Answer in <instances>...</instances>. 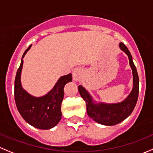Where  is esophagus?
Masks as SVG:
<instances>
[{
    "label": "esophagus",
    "mask_w": 153,
    "mask_h": 153,
    "mask_svg": "<svg viewBox=\"0 0 153 153\" xmlns=\"http://www.w3.org/2000/svg\"><path fill=\"white\" fill-rule=\"evenodd\" d=\"M84 75V71L83 69H81L80 68H75V70L72 72V78H73V81H80Z\"/></svg>",
    "instance_id": "obj_1"
}]
</instances>
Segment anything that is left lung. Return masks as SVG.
I'll list each match as a JSON object with an SVG mask.
<instances>
[{"instance_id":"1","label":"left lung","mask_w":153,"mask_h":153,"mask_svg":"<svg viewBox=\"0 0 153 153\" xmlns=\"http://www.w3.org/2000/svg\"><path fill=\"white\" fill-rule=\"evenodd\" d=\"M119 48L128 56L133 74V88L123 101L116 103L97 102L94 100L89 92L83 86H78V91L86 102L88 115L96 122L106 126L115 125L128 118L134 109L139 94V77L133 62L132 56L123 43H120Z\"/></svg>"}]
</instances>
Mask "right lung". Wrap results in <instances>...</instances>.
<instances>
[{
  "mask_svg": "<svg viewBox=\"0 0 153 153\" xmlns=\"http://www.w3.org/2000/svg\"><path fill=\"white\" fill-rule=\"evenodd\" d=\"M31 45L24 52L21 63L15 78L14 96L17 109L25 122L31 126L41 130H48L55 127L62 118L61 104L64 97V87L72 81V74L61 76L53 88L42 97H34L22 88L21 73L23 58Z\"/></svg>",
  "mask_w": 153,
  "mask_h": 153,
  "instance_id": "add662e5",
  "label": "right lung"
}]
</instances>
